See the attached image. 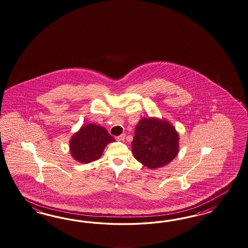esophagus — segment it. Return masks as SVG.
Masks as SVG:
<instances>
[{
  "label": "esophagus",
  "mask_w": 248,
  "mask_h": 248,
  "mask_svg": "<svg viewBox=\"0 0 248 248\" xmlns=\"http://www.w3.org/2000/svg\"><path fill=\"white\" fill-rule=\"evenodd\" d=\"M125 137H126V135H125V134H121L120 136H118L116 139H117V140H119V141H124V140H125Z\"/></svg>",
  "instance_id": "34e87169"
}]
</instances>
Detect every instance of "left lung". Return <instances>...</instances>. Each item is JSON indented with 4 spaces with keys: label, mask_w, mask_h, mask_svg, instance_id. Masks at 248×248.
Listing matches in <instances>:
<instances>
[{
    "label": "left lung",
    "mask_w": 248,
    "mask_h": 248,
    "mask_svg": "<svg viewBox=\"0 0 248 248\" xmlns=\"http://www.w3.org/2000/svg\"><path fill=\"white\" fill-rule=\"evenodd\" d=\"M178 141L177 132L170 123L144 118L135 128L132 152L146 167L158 168L177 155Z\"/></svg>",
    "instance_id": "1"
}]
</instances>
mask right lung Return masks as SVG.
Masks as SVG:
<instances>
[{
    "instance_id": "right-lung-1",
    "label": "right lung",
    "mask_w": 248,
    "mask_h": 248,
    "mask_svg": "<svg viewBox=\"0 0 248 248\" xmlns=\"http://www.w3.org/2000/svg\"><path fill=\"white\" fill-rule=\"evenodd\" d=\"M113 141L112 136L104 127L88 124L72 137L71 155L77 161L88 164L100 158L105 146Z\"/></svg>"
}]
</instances>
